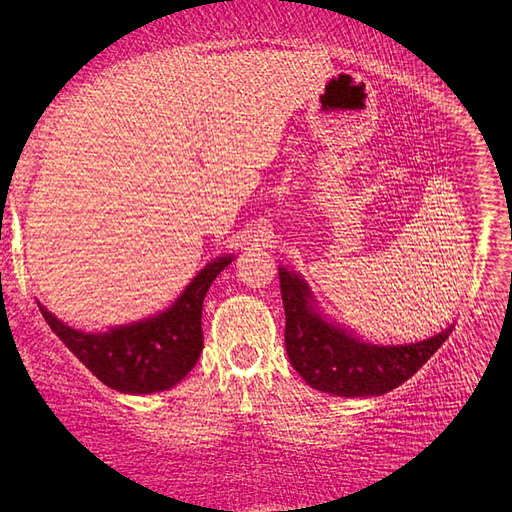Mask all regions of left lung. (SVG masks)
I'll use <instances>...</instances> for the list:
<instances>
[{"instance_id": "1", "label": "left lung", "mask_w": 512, "mask_h": 512, "mask_svg": "<svg viewBox=\"0 0 512 512\" xmlns=\"http://www.w3.org/2000/svg\"><path fill=\"white\" fill-rule=\"evenodd\" d=\"M286 312V352L303 380L322 393L339 397L384 395L404 384L436 352L455 324L425 342L406 346H374L352 337L318 316L307 284L280 269Z\"/></svg>"}]
</instances>
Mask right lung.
Masks as SVG:
<instances>
[{
  "label": "right lung",
  "instance_id": "right-lung-1",
  "mask_svg": "<svg viewBox=\"0 0 512 512\" xmlns=\"http://www.w3.org/2000/svg\"><path fill=\"white\" fill-rule=\"evenodd\" d=\"M230 262L232 256L209 262L160 316L108 333L74 331L42 305L40 312L76 359L106 386L132 395L166 391L188 376L203 352V301L215 277Z\"/></svg>",
  "mask_w": 512,
  "mask_h": 512
}]
</instances>
